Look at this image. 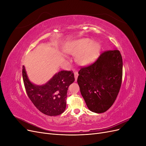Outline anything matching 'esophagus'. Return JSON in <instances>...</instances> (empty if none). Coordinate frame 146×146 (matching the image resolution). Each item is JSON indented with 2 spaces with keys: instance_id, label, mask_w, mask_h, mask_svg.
<instances>
[{
  "instance_id": "34e87169",
  "label": "esophagus",
  "mask_w": 146,
  "mask_h": 146,
  "mask_svg": "<svg viewBox=\"0 0 146 146\" xmlns=\"http://www.w3.org/2000/svg\"><path fill=\"white\" fill-rule=\"evenodd\" d=\"M78 72H77V71H76L74 72V77H75V81H77V77H78Z\"/></svg>"
}]
</instances>
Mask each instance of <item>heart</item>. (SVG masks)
I'll use <instances>...</instances> for the list:
<instances>
[{"mask_svg": "<svg viewBox=\"0 0 146 146\" xmlns=\"http://www.w3.org/2000/svg\"><path fill=\"white\" fill-rule=\"evenodd\" d=\"M100 50V44L91 39L83 38L70 42L66 48V52L76 55V62L80 66H87L98 59Z\"/></svg>", "mask_w": 146, "mask_h": 146, "instance_id": "obj_1", "label": "heart"}]
</instances>
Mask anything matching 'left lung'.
Segmentation results:
<instances>
[{
  "label": "left lung",
  "instance_id": "obj_1",
  "mask_svg": "<svg viewBox=\"0 0 146 146\" xmlns=\"http://www.w3.org/2000/svg\"><path fill=\"white\" fill-rule=\"evenodd\" d=\"M77 83L90 111L104 113L111 107L120 90L122 58L116 48L104 52L93 64L78 72Z\"/></svg>",
  "mask_w": 146,
  "mask_h": 146
}]
</instances>
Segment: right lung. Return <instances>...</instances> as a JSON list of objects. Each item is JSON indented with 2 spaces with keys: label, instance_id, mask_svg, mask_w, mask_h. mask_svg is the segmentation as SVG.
I'll use <instances>...</instances> for the list:
<instances>
[{
  "label": "right lung",
  "instance_id": "obj_1",
  "mask_svg": "<svg viewBox=\"0 0 146 146\" xmlns=\"http://www.w3.org/2000/svg\"><path fill=\"white\" fill-rule=\"evenodd\" d=\"M23 77L29 99L41 113L55 116L64 111L68 87L75 80L72 72L61 70L45 84L38 85L30 82L23 66Z\"/></svg>",
  "mask_w": 146,
  "mask_h": 146
}]
</instances>
